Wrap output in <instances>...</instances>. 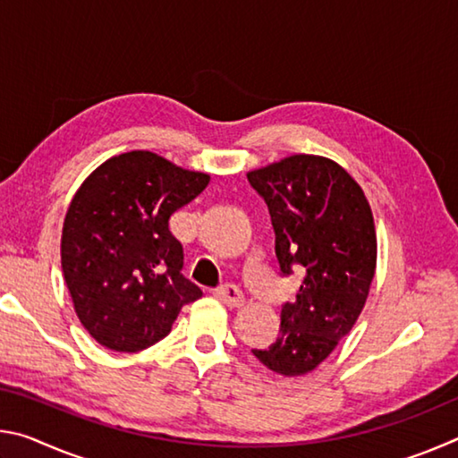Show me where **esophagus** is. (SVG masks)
Returning <instances> with one entry per match:
<instances>
[{"label": "esophagus", "instance_id": "obj_1", "mask_svg": "<svg viewBox=\"0 0 458 458\" xmlns=\"http://www.w3.org/2000/svg\"><path fill=\"white\" fill-rule=\"evenodd\" d=\"M216 299L222 301L228 307H242L244 305V294L236 284H224L220 289H216Z\"/></svg>", "mask_w": 458, "mask_h": 458}]
</instances>
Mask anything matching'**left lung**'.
<instances>
[{"label":"left lung","mask_w":458,"mask_h":458,"mask_svg":"<svg viewBox=\"0 0 458 458\" xmlns=\"http://www.w3.org/2000/svg\"><path fill=\"white\" fill-rule=\"evenodd\" d=\"M267 201L281 273L303 270L284 303L275 344L252 350L275 374L305 376L358 321L376 275L377 240L368 198L333 159L291 155L246 174Z\"/></svg>","instance_id":"left-lung-1"}]
</instances>
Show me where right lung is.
<instances>
[{
  "instance_id": "1",
  "label": "right lung",
  "mask_w": 458,
  "mask_h": 458,
  "mask_svg": "<svg viewBox=\"0 0 458 458\" xmlns=\"http://www.w3.org/2000/svg\"><path fill=\"white\" fill-rule=\"evenodd\" d=\"M208 183V174L137 149L106 159L74 193L62 226V273L82 327L106 350L157 344L182 307L201 297L182 275L183 248L169 218Z\"/></svg>"
}]
</instances>
